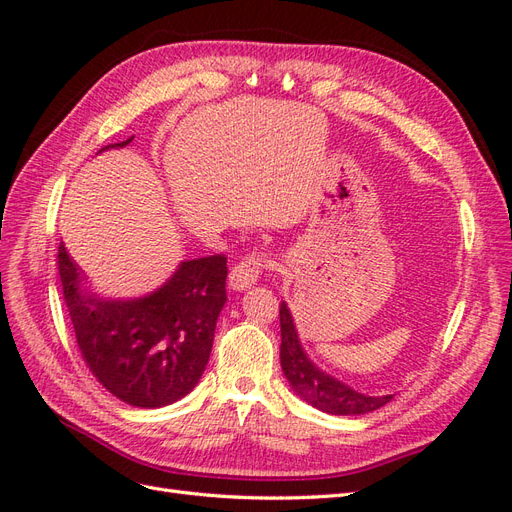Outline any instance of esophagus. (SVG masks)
Segmentation results:
<instances>
[{"mask_svg": "<svg viewBox=\"0 0 512 512\" xmlns=\"http://www.w3.org/2000/svg\"><path fill=\"white\" fill-rule=\"evenodd\" d=\"M265 258L258 256V254H250L241 258L235 267L230 269V275H228V286L232 290H247L252 288L258 280L260 271L265 269Z\"/></svg>", "mask_w": 512, "mask_h": 512, "instance_id": "esophagus-1", "label": "esophagus"}]
</instances>
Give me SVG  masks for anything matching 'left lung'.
Instances as JSON below:
<instances>
[{
	"label": "left lung",
	"instance_id": "8db88e82",
	"mask_svg": "<svg viewBox=\"0 0 512 512\" xmlns=\"http://www.w3.org/2000/svg\"><path fill=\"white\" fill-rule=\"evenodd\" d=\"M280 327H282V346H280V361L282 371L297 393L309 406L322 410L327 414L337 416H354V414H367L374 412L382 406L389 404L393 395H365L354 391L352 386L344 384L342 380L333 378L327 371L316 367L309 359L307 352L301 346V339L297 333V324L290 314L286 301L280 307Z\"/></svg>",
	"mask_w": 512,
	"mask_h": 512
}]
</instances>
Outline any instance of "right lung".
<instances>
[{"label": "right lung", "instance_id": "1", "mask_svg": "<svg viewBox=\"0 0 512 512\" xmlns=\"http://www.w3.org/2000/svg\"><path fill=\"white\" fill-rule=\"evenodd\" d=\"M132 138L100 151L126 147ZM57 269L76 344L108 393L136 408H162L194 389L226 303L222 254L183 260L160 288L134 299H106L87 288L64 243Z\"/></svg>", "mask_w": 512, "mask_h": 512}]
</instances>
